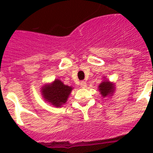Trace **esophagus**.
I'll use <instances>...</instances> for the list:
<instances>
[{
	"instance_id": "34e87169",
	"label": "esophagus",
	"mask_w": 153,
	"mask_h": 153,
	"mask_svg": "<svg viewBox=\"0 0 153 153\" xmlns=\"http://www.w3.org/2000/svg\"><path fill=\"white\" fill-rule=\"evenodd\" d=\"M80 86H81L82 88H86V82L84 81H82L80 82Z\"/></svg>"
}]
</instances>
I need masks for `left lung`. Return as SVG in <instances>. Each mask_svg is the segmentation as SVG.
Masks as SVG:
<instances>
[{
	"mask_svg": "<svg viewBox=\"0 0 153 153\" xmlns=\"http://www.w3.org/2000/svg\"><path fill=\"white\" fill-rule=\"evenodd\" d=\"M114 89H115L114 84L113 82H109L108 80H104L98 86V91H99V92H100V94H102L103 98L113 94Z\"/></svg>",
	"mask_w": 153,
	"mask_h": 153,
	"instance_id": "1",
	"label": "left lung"
}]
</instances>
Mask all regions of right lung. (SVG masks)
<instances>
[{"instance_id":"add662e5","label":"right lung","mask_w":153,"mask_h":153,"mask_svg":"<svg viewBox=\"0 0 153 153\" xmlns=\"http://www.w3.org/2000/svg\"><path fill=\"white\" fill-rule=\"evenodd\" d=\"M72 89L71 86L65 85L59 79H55L52 83L44 85L41 92L46 102H50L55 107H60L67 102Z\"/></svg>"}]
</instances>
